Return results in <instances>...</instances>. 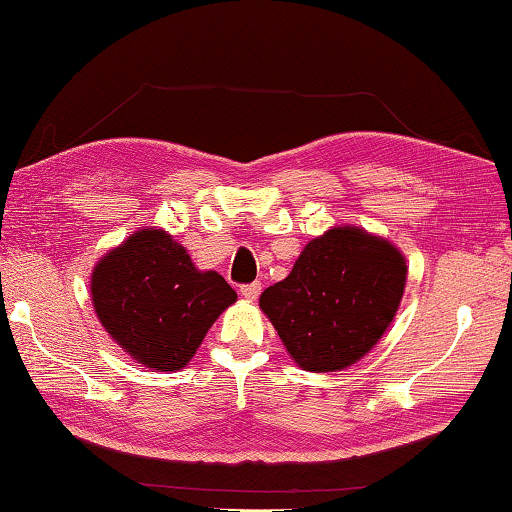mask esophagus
Segmentation results:
<instances>
[{
  "instance_id": "esophagus-1",
  "label": "esophagus",
  "mask_w": 512,
  "mask_h": 512,
  "mask_svg": "<svg viewBox=\"0 0 512 512\" xmlns=\"http://www.w3.org/2000/svg\"><path fill=\"white\" fill-rule=\"evenodd\" d=\"M259 289H262V285L259 282H253V285H243L241 287V296L246 300H255L259 296Z\"/></svg>"
}]
</instances>
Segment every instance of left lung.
I'll list each match as a JSON object with an SVG mask.
<instances>
[{"label":"left lung","instance_id":"left-lung-1","mask_svg":"<svg viewBox=\"0 0 512 512\" xmlns=\"http://www.w3.org/2000/svg\"><path fill=\"white\" fill-rule=\"evenodd\" d=\"M408 264L362 227H330L298 255L285 280L259 296L300 369L332 373L360 362L399 312Z\"/></svg>","mask_w":512,"mask_h":512}]
</instances>
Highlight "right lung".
<instances>
[{
  "mask_svg": "<svg viewBox=\"0 0 512 512\" xmlns=\"http://www.w3.org/2000/svg\"><path fill=\"white\" fill-rule=\"evenodd\" d=\"M93 310L129 358L180 371L234 300L223 275L200 271L166 230H136L91 273Z\"/></svg>",
  "mask_w": 512,
  "mask_h": 512,
  "instance_id": "right-lung-1",
  "label": "right lung"
}]
</instances>
